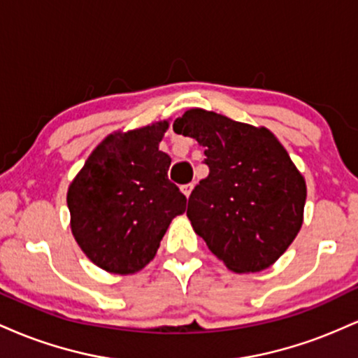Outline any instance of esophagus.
<instances>
[{"label": "esophagus", "instance_id": "1", "mask_svg": "<svg viewBox=\"0 0 358 358\" xmlns=\"http://www.w3.org/2000/svg\"><path fill=\"white\" fill-rule=\"evenodd\" d=\"M192 190H193V185H192V183H188V185H183V187H182V192H183V195L187 196V199H188V196H190Z\"/></svg>", "mask_w": 358, "mask_h": 358}]
</instances>
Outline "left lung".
<instances>
[{"label": "left lung", "instance_id": "obj_1", "mask_svg": "<svg viewBox=\"0 0 358 358\" xmlns=\"http://www.w3.org/2000/svg\"><path fill=\"white\" fill-rule=\"evenodd\" d=\"M173 129L205 148L210 170L188 199L193 231L234 273L268 269L298 236L306 202L305 176L285 146L268 127L200 108Z\"/></svg>", "mask_w": 358, "mask_h": 358}]
</instances>
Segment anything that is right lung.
<instances>
[{"label":"right lung","mask_w":358,"mask_h":358,"mask_svg":"<svg viewBox=\"0 0 358 358\" xmlns=\"http://www.w3.org/2000/svg\"><path fill=\"white\" fill-rule=\"evenodd\" d=\"M168 121L114 131L94 148L69 185L71 229L97 268L134 274L153 261L187 199L168 180L171 158L159 151Z\"/></svg>","instance_id":"1"}]
</instances>
